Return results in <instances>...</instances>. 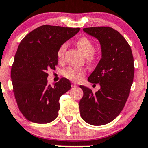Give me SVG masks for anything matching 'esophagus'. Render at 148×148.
Masks as SVG:
<instances>
[{
	"mask_svg": "<svg viewBox=\"0 0 148 148\" xmlns=\"http://www.w3.org/2000/svg\"><path fill=\"white\" fill-rule=\"evenodd\" d=\"M72 87H77V84L74 83V82H72Z\"/></svg>",
	"mask_w": 148,
	"mask_h": 148,
	"instance_id": "esophagus-1",
	"label": "esophagus"
}]
</instances>
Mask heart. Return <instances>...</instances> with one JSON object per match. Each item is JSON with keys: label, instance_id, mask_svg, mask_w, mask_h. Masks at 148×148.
Returning <instances> with one entry per match:
<instances>
[{"label": "heart", "instance_id": "1", "mask_svg": "<svg viewBox=\"0 0 148 148\" xmlns=\"http://www.w3.org/2000/svg\"><path fill=\"white\" fill-rule=\"evenodd\" d=\"M75 45L81 53L86 56L87 61L89 63H93L98 58L97 52L94 50L92 41L87 36H83L78 38L75 41ZM67 48L68 45L66 43H63L58 47L56 56L59 61H61L63 59ZM85 71L82 68L72 67V66H69L63 71V76L73 81L81 80L85 75Z\"/></svg>", "mask_w": 148, "mask_h": 148}]
</instances>
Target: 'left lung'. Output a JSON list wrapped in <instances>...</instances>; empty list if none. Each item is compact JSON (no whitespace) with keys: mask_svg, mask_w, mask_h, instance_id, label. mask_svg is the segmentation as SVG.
Returning a JSON list of instances; mask_svg holds the SVG:
<instances>
[{"mask_svg":"<svg viewBox=\"0 0 148 148\" xmlns=\"http://www.w3.org/2000/svg\"><path fill=\"white\" fill-rule=\"evenodd\" d=\"M99 40L101 58L88 81L99 83L93 92L80 85L83 97L79 103L80 116L89 124L101 125L116 118L124 107L134 77V61L129 44L116 30L109 27L84 28Z\"/></svg>","mask_w":148,"mask_h":148,"instance_id":"obj_1","label":"left lung"}]
</instances>
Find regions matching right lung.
Segmentation results:
<instances>
[{
  "mask_svg": "<svg viewBox=\"0 0 148 148\" xmlns=\"http://www.w3.org/2000/svg\"><path fill=\"white\" fill-rule=\"evenodd\" d=\"M80 29L43 25L30 32L19 44L11 68V80L17 106L27 120L48 123L58 116L59 99L71 89V82L63 77L53 85H49L47 71L56 69L59 46Z\"/></svg>",
  "mask_w": 148,
  "mask_h": 148,
  "instance_id": "1",
  "label": "right lung"
}]
</instances>
